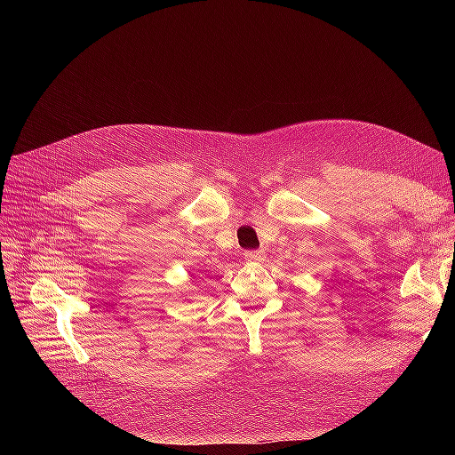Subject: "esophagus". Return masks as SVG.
Segmentation results:
<instances>
[{
    "instance_id": "obj_1",
    "label": "esophagus",
    "mask_w": 455,
    "mask_h": 455,
    "mask_svg": "<svg viewBox=\"0 0 455 455\" xmlns=\"http://www.w3.org/2000/svg\"><path fill=\"white\" fill-rule=\"evenodd\" d=\"M244 258L249 259V261H252V264H256V261L264 259V252H259V251H249V252H244Z\"/></svg>"
}]
</instances>
